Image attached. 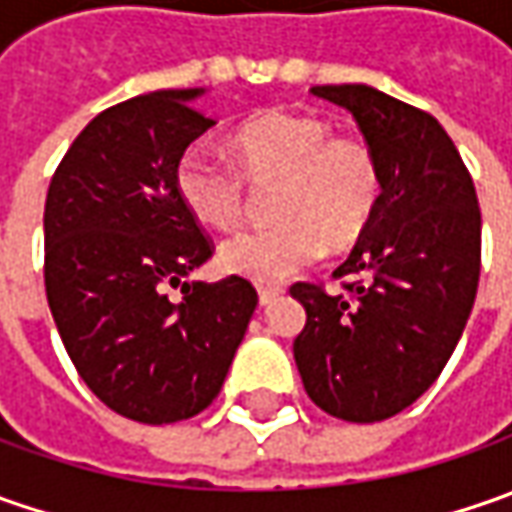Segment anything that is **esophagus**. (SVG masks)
Segmentation results:
<instances>
[{
	"label": "esophagus",
	"instance_id": "obj_1",
	"mask_svg": "<svg viewBox=\"0 0 512 512\" xmlns=\"http://www.w3.org/2000/svg\"><path fill=\"white\" fill-rule=\"evenodd\" d=\"M282 293H285V290H282V287H276V285H262L259 287V302H262V305H273V302H276V299H279V296H282Z\"/></svg>",
	"mask_w": 512,
	"mask_h": 512
}]
</instances>
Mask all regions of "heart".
Wrapping results in <instances>:
<instances>
[{"label":"heart","mask_w":512,"mask_h":512,"mask_svg":"<svg viewBox=\"0 0 512 512\" xmlns=\"http://www.w3.org/2000/svg\"><path fill=\"white\" fill-rule=\"evenodd\" d=\"M233 165L202 148L187 150L176 170L185 207L213 230L245 219L250 187L267 190L273 227L247 230L219 247V265L253 282H276L310 265L325 245L359 242L376 216L382 170L356 136H333L310 113L270 110L239 125L227 142Z\"/></svg>","instance_id":"obj_1"}]
</instances>
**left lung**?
Here are the masks:
<instances>
[{
    "mask_svg": "<svg viewBox=\"0 0 512 512\" xmlns=\"http://www.w3.org/2000/svg\"><path fill=\"white\" fill-rule=\"evenodd\" d=\"M344 108L382 170V196L359 245L333 276L350 296L290 287L307 313L293 359L307 396L344 422H382L439 379L462 339L482 270L473 179L424 110L367 85H319Z\"/></svg>",
    "mask_w": 512,
    "mask_h": 512,
    "instance_id": "left-lung-1",
    "label": "left lung"
}]
</instances>
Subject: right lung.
<instances>
[{
	"mask_svg": "<svg viewBox=\"0 0 512 512\" xmlns=\"http://www.w3.org/2000/svg\"><path fill=\"white\" fill-rule=\"evenodd\" d=\"M205 88L153 90L102 110L76 136L48 187L45 290L82 382L142 424L202 413L225 384L256 310L247 279L187 282L210 242L176 170L213 119ZM170 286L183 299L170 303Z\"/></svg>",
	"mask_w": 512,
	"mask_h": 512,
	"instance_id": "obj_1",
	"label": "right lung"
}]
</instances>
